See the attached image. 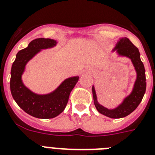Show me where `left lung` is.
I'll return each instance as SVG.
<instances>
[{
  "mask_svg": "<svg viewBox=\"0 0 155 155\" xmlns=\"http://www.w3.org/2000/svg\"><path fill=\"white\" fill-rule=\"evenodd\" d=\"M114 49H117L120 55L126 56L132 60V64L137 72V79L135 83L133 91L130 95L126 97L123 103L114 110H109L98 104L97 101L95 90L94 86L92 87L94 102L96 109L100 114L110 118H121L129 115L136 110L141 102L144 94L146 91V75L145 68L143 62L140 60V53L136 45L127 38H123L117 42Z\"/></svg>",
  "mask_w": 155,
  "mask_h": 155,
  "instance_id": "8db88e82",
  "label": "left lung"
}]
</instances>
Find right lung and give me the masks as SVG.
<instances>
[{
	"instance_id": "1",
	"label": "right lung",
	"mask_w": 155,
	"mask_h": 155,
	"mask_svg": "<svg viewBox=\"0 0 155 155\" xmlns=\"http://www.w3.org/2000/svg\"><path fill=\"white\" fill-rule=\"evenodd\" d=\"M55 45L56 41L49 38H40L34 39L27 48L18 52L12 66L10 80L12 95L23 111L35 117L49 119L61 114L67 105L70 93L79 80L78 76L67 79L55 91L45 95L35 94L23 85L21 75L27 61L40 49Z\"/></svg>"
}]
</instances>
